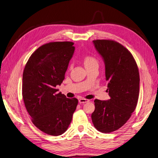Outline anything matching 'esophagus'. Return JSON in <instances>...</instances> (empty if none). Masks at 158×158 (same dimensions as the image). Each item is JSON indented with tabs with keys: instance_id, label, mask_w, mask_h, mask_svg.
I'll return each mask as SVG.
<instances>
[{
	"instance_id": "obj_1",
	"label": "esophagus",
	"mask_w": 158,
	"mask_h": 158,
	"mask_svg": "<svg viewBox=\"0 0 158 158\" xmlns=\"http://www.w3.org/2000/svg\"><path fill=\"white\" fill-rule=\"evenodd\" d=\"M89 100H86V99H83V98H81L79 100V103H85L86 102H89Z\"/></svg>"
}]
</instances>
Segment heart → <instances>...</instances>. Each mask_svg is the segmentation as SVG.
<instances>
[{
  "instance_id": "heart-1",
  "label": "heart",
  "mask_w": 158,
  "mask_h": 158,
  "mask_svg": "<svg viewBox=\"0 0 158 158\" xmlns=\"http://www.w3.org/2000/svg\"><path fill=\"white\" fill-rule=\"evenodd\" d=\"M84 63H85V67L92 66V65H95V64H98V62L96 58L92 56H86L85 58Z\"/></svg>"
}]
</instances>
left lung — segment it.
<instances>
[{"label":"left lung","mask_w":158,"mask_h":158,"mask_svg":"<svg viewBox=\"0 0 158 158\" xmlns=\"http://www.w3.org/2000/svg\"><path fill=\"white\" fill-rule=\"evenodd\" d=\"M105 64L107 81V100H94L92 123L100 132L117 130L130 118L135 110L139 93V73L131 52L113 40L92 41Z\"/></svg>","instance_id":"1"}]
</instances>
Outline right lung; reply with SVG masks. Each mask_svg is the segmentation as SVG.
I'll list each match as a JSON object with an SVG mask.
<instances>
[{
	"label": "right lung",
	"mask_w": 158,
	"mask_h": 158,
	"mask_svg": "<svg viewBox=\"0 0 158 158\" xmlns=\"http://www.w3.org/2000/svg\"><path fill=\"white\" fill-rule=\"evenodd\" d=\"M70 42H51L32 54L23 74L22 94L32 123L50 135L65 132L77 107L76 98L58 92L65 78L75 47Z\"/></svg>",
	"instance_id": "obj_1"
}]
</instances>
